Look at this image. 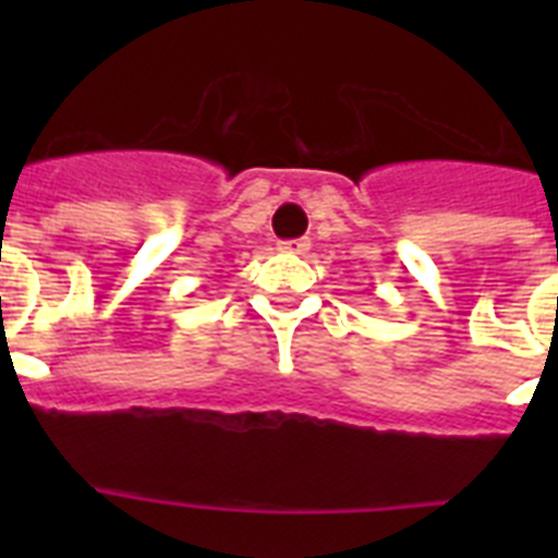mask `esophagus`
<instances>
[{
	"label": "esophagus",
	"mask_w": 558,
	"mask_h": 558,
	"mask_svg": "<svg viewBox=\"0 0 558 558\" xmlns=\"http://www.w3.org/2000/svg\"><path fill=\"white\" fill-rule=\"evenodd\" d=\"M279 251H282V254L302 256L310 251V240H282V243H279Z\"/></svg>",
	"instance_id": "1"
}]
</instances>
